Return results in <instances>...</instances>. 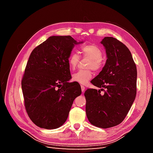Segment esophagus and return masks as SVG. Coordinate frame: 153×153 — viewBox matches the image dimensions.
<instances>
[{"label": "esophagus", "mask_w": 153, "mask_h": 153, "mask_svg": "<svg viewBox=\"0 0 153 153\" xmlns=\"http://www.w3.org/2000/svg\"><path fill=\"white\" fill-rule=\"evenodd\" d=\"M81 89H82V92H84L85 91V87L84 85H81Z\"/></svg>", "instance_id": "34e87169"}]
</instances>
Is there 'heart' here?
Instances as JSON below:
<instances>
[{
	"label": "heart",
	"mask_w": 153,
	"mask_h": 153,
	"mask_svg": "<svg viewBox=\"0 0 153 153\" xmlns=\"http://www.w3.org/2000/svg\"><path fill=\"white\" fill-rule=\"evenodd\" d=\"M81 53L85 57L90 59L87 64L88 68H92L95 71H98L102 67L103 51L95 45H88L81 48ZM80 57L76 52H72L68 57V65L70 69H75L79 62ZM92 76V73L89 69L80 70L73 75V80L80 84H86Z\"/></svg>",
	"instance_id": "obj_1"
}]
</instances>
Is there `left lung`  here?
<instances>
[{"mask_svg":"<svg viewBox=\"0 0 153 153\" xmlns=\"http://www.w3.org/2000/svg\"><path fill=\"white\" fill-rule=\"evenodd\" d=\"M101 43L107 59L102 70L91 82L101 89H88L84 96L89 121L105 129L122 123L130 110L137 94V71L126 45L112 37H105ZM103 88L106 91L101 94Z\"/></svg>","mask_w":153,"mask_h":153,"instance_id":"8db88e82","label":"left lung"}]
</instances>
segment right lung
Wrapping results in <instances>:
<instances>
[{
	"label": "right lung",
	"instance_id": "right-lung-1",
	"mask_svg": "<svg viewBox=\"0 0 153 153\" xmlns=\"http://www.w3.org/2000/svg\"><path fill=\"white\" fill-rule=\"evenodd\" d=\"M77 42L70 36H50L31 52L22 80L25 109L36 126L61 127L68 119L73 101L82 94L71 78L68 57Z\"/></svg>",
	"mask_w": 153,
	"mask_h": 153
}]
</instances>
